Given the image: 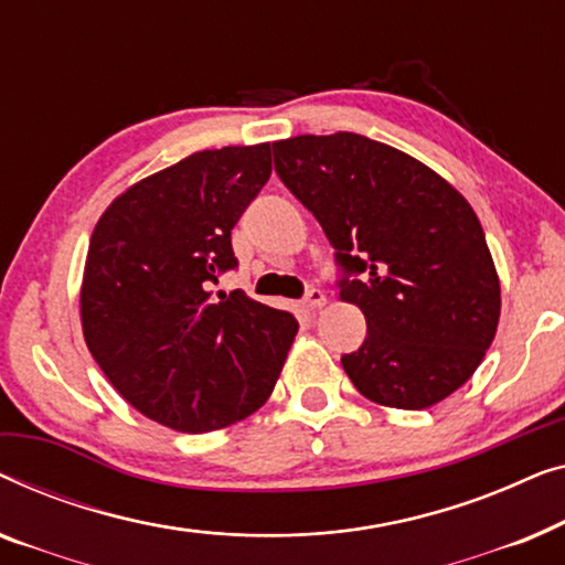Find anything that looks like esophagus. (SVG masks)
I'll list each match as a JSON object with an SVG mask.
<instances>
[{"instance_id":"obj_1","label":"esophagus","mask_w":565,"mask_h":565,"mask_svg":"<svg viewBox=\"0 0 565 565\" xmlns=\"http://www.w3.org/2000/svg\"><path fill=\"white\" fill-rule=\"evenodd\" d=\"M324 305V291L322 289H309L305 294V307L307 309H320Z\"/></svg>"}]
</instances>
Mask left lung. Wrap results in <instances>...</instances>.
<instances>
[{
    "label": "left lung",
    "instance_id": "left-lung-1",
    "mask_svg": "<svg viewBox=\"0 0 565 565\" xmlns=\"http://www.w3.org/2000/svg\"><path fill=\"white\" fill-rule=\"evenodd\" d=\"M284 186L335 248L365 340L340 363L365 399L425 409L463 386L499 322V279L471 204L425 163L355 132L274 142Z\"/></svg>",
    "mask_w": 565,
    "mask_h": 565
}]
</instances>
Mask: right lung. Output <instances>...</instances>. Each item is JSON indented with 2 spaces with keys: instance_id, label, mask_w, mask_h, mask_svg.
Listing matches in <instances>:
<instances>
[{
  "instance_id": "1",
  "label": "right lung",
  "mask_w": 565,
  "mask_h": 565,
  "mask_svg": "<svg viewBox=\"0 0 565 565\" xmlns=\"http://www.w3.org/2000/svg\"><path fill=\"white\" fill-rule=\"evenodd\" d=\"M271 177V146L200 150L127 189L92 233L82 284L86 345L135 409L181 433L253 415L299 322L212 284L237 268L235 222Z\"/></svg>"
}]
</instances>
